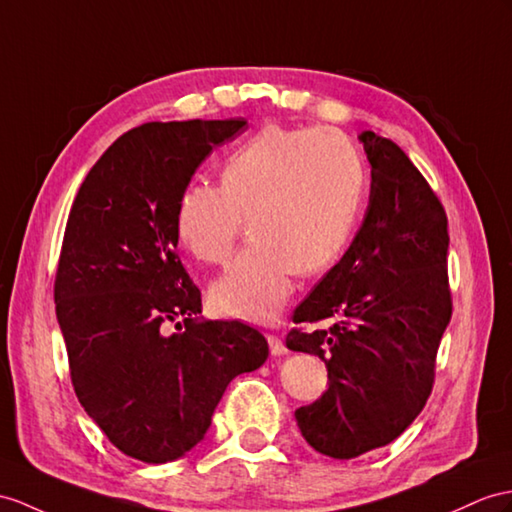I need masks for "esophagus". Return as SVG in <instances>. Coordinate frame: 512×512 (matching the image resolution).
<instances>
[{
  "mask_svg": "<svg viewBox=\"0 0 512 512\" xmlns=\"http://www.w3.org/2000/svg\"><path fill=\"white\" fill-rule=\"evenodd\" d=\"M267 341H269V350L273 356H282L286 354V345L282 341V336L278 334H267Z\"/></svg>",
  "mask_w": 512,
  "mask_h": 512,
  "instance_id": "1",
  "label": "esophagus"
}]
</instances>
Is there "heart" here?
I'll return each mask as SVG.
<instances>
[{
  "label": "heart",
  "mask_w": 512,
  "mask_h": 512,
  "mask_svg": "<svg viewBox=\"0 0 512 512\" xmlns=\"http://www.w3.org/2000/svg\"><path fill=\"white\" fill-rule=\"evenodd\" d=\"M365 169L330 128L267 126L234 147L221 184L193 180L176 208L180 243L206 265H226L247 226L254 239L213 286L219 313L271 321L293 276L330 265L356 226Z\"/></svg>",
  "instance_id": "1"
}]
</instances>
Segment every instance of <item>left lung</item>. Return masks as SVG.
Returning <instances> with one entry per match:
<instances>
[{
	"label": "left lung",
	"instance_id": "8db88e82",
	"mask_svg": "<svg viewBox=\"0 0 512 512\" xmlns=\"http://www.w3.org/2000/svg\"><path fill=\"white\" fill-rule=\"evenodd\" d=\"M371 195L350 249L295 308L286 347L317 354L328 391L295 410L308 445L356 458L395 441L426 406L452 319L447 215L393 141L363 132ZM324 326L321 327L320 323Z\"/></svg>",
	"mask_w": 512,
	"mask_h": 512
}]
</instances>
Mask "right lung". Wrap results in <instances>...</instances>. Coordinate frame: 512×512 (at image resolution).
I'll use <instances>...</instances> for the list:
<instances>
[{
  "instance_id": "1",
  "label": "right lung",
  "mask_w": 512,
  "mask_h": 512,
  "mask_svg": "<svg viewBox=\"0 0 512 512\" xmlns=\"http://www.w3.org/2000/svg\"><path fill=\"white\" fill-rule=\"evenodd\" d=\"M245 123H143L106 149L73 199L54 282L71 384L108 441L143 463L195 447L226 386L269 356L247 323L195 319L202 291L176 252L184 186Z\"/></svg>"
}]
</instances>
